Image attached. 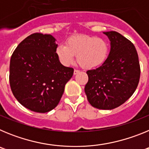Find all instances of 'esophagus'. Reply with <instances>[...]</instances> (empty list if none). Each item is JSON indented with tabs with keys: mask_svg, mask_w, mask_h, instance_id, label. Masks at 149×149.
<instances>
[{
	"mask_svg": "<svg viewBox=\"0 0 149 149\" xmlns=\"http://www.w3.org/2000/svg\"><path fill=\"white\" fill-rule=\"evenodd\" d=\"M79 72H80V71L77 70V69H74V74L75 75V74H78Z\"/></svg>",
	"mask_w": 149,
	"mask_h": 149,
	"instance_id": "1",
	"label": "esophagus"
}]
</instances>
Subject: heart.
Listing matches in <instances>:
<instances>
[{"mask_svg":"<svg viewBox=\"0 0 149 149\" xmlns=\"http://www.w3.org/2000/svg\"><path fill=\"white\" fill-rule=\"evenodd\" d=\"M65 45H59L56 48V56L64 65H70L77 55L81 66L93 68L101 65L108 55V42L95 36H72Z\"/></svg>","mask_w":149,"mask_h":149,"instance_id":"1","label":"heart"}]
</instances>
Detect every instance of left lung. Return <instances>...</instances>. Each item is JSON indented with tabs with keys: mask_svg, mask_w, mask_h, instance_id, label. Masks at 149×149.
Listing matches in <instances>:
<instances>
[{
	"mask_svg": "<svg viewBox=\"0 0 149 149\" xmlns=\"http://www.w3.org/2000/svg\"><path fill=\"white\" fill-rule=\"evenodd\" d=\"M110 41V51L101 66L88 70L84 90L91 105L112 110L122 105L136 90L140 77L136 50L131 41L116 31L104 32Z\"/></svg>",
	"mask_w": 149,
	"mask_h": 149,
	"instance_id": "1",
	"label": "left lung"
}]
</instances>
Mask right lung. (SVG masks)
I'll return each mask as SVG.
<instances>
[{"label": "right lung", "mask_w": 149, "mask_h": 149, "mask_svg": "<svg viewBox=\"0 0 149 149\" xmlns=\"http://www.w3.org/2000/svg\"><path fill=\"white\" fill-rule=\"evenodd\" d=\"M57 45L53 36L36 33L24 39L11 56V90L18 102L32 111L54 109L73 75V68L60 63Z\"/></svg>", "instance_id": "add662e5"}]
</instances>
